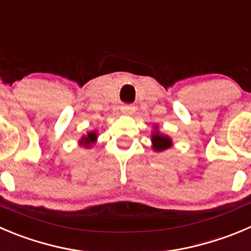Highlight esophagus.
<instances>
[{
    "label": "esophagus",
    "instance_id": "1",
    "mask_svg": "<svg viewBox=\"0 0 251 251\" xmlns=\"http://www.w3.org/2000/svg\"><path fill=\"white\" fill-rule=\"evenodd\" d=\"M121 111H122V113L132 114L133 112L135 111V107L132 106V104H123V106L121 107Z\"/></svg>",
    "mask_w": 251,
    "mask_h": 251
}]
</instances>
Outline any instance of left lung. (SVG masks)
Here are the masks:
<instances>
[{"instance_id":"obj_1","label":"left lung","mask_w":251,"mask_h":251,"mask_svg":"<svg viewBox=\"0 0 251 251\" xmlns=\"http://www.w3.org/2000/svg\"><path fill=\"white\" fill-rule=\"evenodd\" d=\"M150 139H151L152 150L156 152L164 151V150L169 149V148H171L174 145L173 139H171L169 135L160 132L159 128H157V124H155L154 126V129H152Z\"/></svg>"}]
</instances>
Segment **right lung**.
<instances>
[{"mask_svg": "<svg viewBox=\"0 0 251 251\" xmlns=\"http://www.w3.org/2000/svg\"><path fill=\"white\" fill-rule=\"evenodd\" d=\"M97 138L99 137H97L96 130H91V132H88L87 134L82 135V137L80 138L78 145L86 148V149H90V148H92V145L97 142Z\"/></svg>", "mask_w": 251, "mask_h": 251, "instance_id": "1", "label": "right lung"}]
</instances>
